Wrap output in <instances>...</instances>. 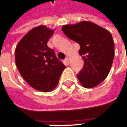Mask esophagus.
<instances>
[{
	"label": "esophagus",
	"mask_w": 127,
	"mask_h": 127,
	"mask_svg": "<svg viewBox=\"0 0 127 127\" xmlns=\"http://www.w3.org/2000/svg\"><path fill=\"white\" fill-rule=\"evenodd\" d=\"M65 61H66V63H69V62H70V60H69V58H68V57H67V58H65Z\"/></svg>",
	"instance_id": "obj_1"
}]
</instances>
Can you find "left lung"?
I'll return each instance as SVG.
<instances>
[{"instance_id":"1","label":"left lung","mask_w":127,"mask_h":127,"mask_svg":"<svg viewBox=\"0 0 127 127\" xmlns=\"http://www.w3.org/2000/svg\"><path fill=\"white\" fill-rule=\"evenodd\" d=\"M62 30L80 46L79 53L84 62L82 70L77 74L80 84L86 89L100 84L107 77L115 56V44L110 32L88 21L65 24Z\"/></svg>"}]
</instances>
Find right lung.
<instances>
[{
	"label": "right lung",
	"instance_id": "obj_1",
	"mask_svg": "<svg viewBox=\"0 0 127 127\" xmlns=\"http://www.w3.org/2000/svg\"><path fill=\"white\" fill-rule=\"evenodd\" d=\"M53 33V29L45 25L37 26L24 35L15 48V63L20 74L30 86L41 92L55 89L65 68L47 46Z\"/></svg>",
	"mask_w": 127,
	"mask_h": 127
}]
</instances>
